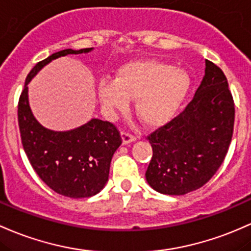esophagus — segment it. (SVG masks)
Wrapping results in <instances>:
<instances>
[{"label":"esophagus","mask_w":251,"mask_h":251,"mask_svg":"<svg viewBox=\"0 0 251 251\" xmlns=\"http://www.w3.org/2000/svg\"><path fill=\"white\" fill-rule=\"evenodd\" d=\"M121 139H123V144H130V143L134 142L136 140V137L133 134H130L128 132L123 131L121 132Z\"/></svg>","instance_id":"1"}]
</instances>
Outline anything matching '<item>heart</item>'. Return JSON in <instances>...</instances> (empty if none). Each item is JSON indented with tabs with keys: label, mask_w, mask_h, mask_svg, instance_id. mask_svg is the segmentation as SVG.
Segmentation results:
<instances>
[{
	"label": "heart",
	"mask_w": 251,
	"mask_h": 251,
	"mask_svg": "<svg viewBox=\"0 0 251 251\" xmlns=\"http://www.w3.org/2000/svg\"><path fill=\"white\" fill-rule=\"evenodd\" d=\"M192 87L189 74L182 68L157 59L127 63L115 81H101L99 98L109 112L125 111L136 100L137 117L148 127H161L176 117Z\"/></svg>",
	"instance_id": "obj_1"
}]
</instances>
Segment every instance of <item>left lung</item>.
<instances>
[{"mask_svg": "<svg viewBox=\"0 0 251 251\" xmlns=\"http://www.w3.org/2000/svg\"><path fill=\"white\" fill-rule=\"evenodd\" d=\"M235 103L222 69L206 60L205 76L183 112L148 137L152 158L145 173L157 192L183 195L211 180L226 156Z\"/></svg>", "mask_w": 251, "mask_h": 251, "instance_id": "1", "label": "left lung"}]
</instances>
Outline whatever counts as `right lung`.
Returning a JSON list of instances; mask_svg holds the SVG:
<instances>
[{
    "label": "right lung",
    "mask_w": 251,
    "mask_h": 251,
    "mask_svg": "<svg viewBox=\"0 0 251 251\" xmlns=\"http://www.w3.org/2000/svg\"><path fill=\"white\" fill-rule=\"evenodd\" d=\"M92 50L67 49L37 63L27 75L18 104L21 142L33 169L52 191L74 199L93 197L103 188L112 157L121 144L120 133L112 123L100 119L64 132L44 127L29 107L28 83L53 59Z\"/></svg>",
    "instance_id": "obj_1"
}]
</instances>
